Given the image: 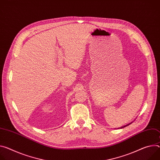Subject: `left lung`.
Returning <instances> with one entry per match:
<instances>
[{"label":"left lung","instance_id":"left-lung-1","mask_svg":"<svg viewBox=\"0 0 160 160\" xmlns=\"http://www.w3.org/2000/svg\"><path fill=\"white\" fill-rule=\"evenodd\" d=\"M132 124V122L131 123H129V124H126V125H125V126H122V127H121V128H124V127H126V126H129V124ZM119 129V128H118Z\"/></svg>","mask_w":160,"mask_h":160}]
</instances>
